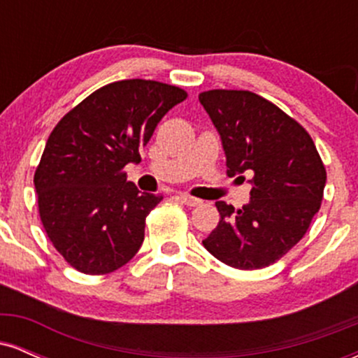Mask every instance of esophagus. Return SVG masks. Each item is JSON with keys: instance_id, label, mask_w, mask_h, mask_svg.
Instances as JSON below:
<instances>
[{"instance_id": "34e87169", "label": "esophagus", "mask_w": 358, "mask_h": 358, "mask_svg": "<svg viewBox=\"0 0 358 358\" xmlns=\"http://www.w3.org/2000/svg\"><path fill=\"white\" fill-rule=\"evenodd\" d=\"M178 199L182 200V202H183L185 205H188V207H196V205L202 203V200H200V199H195V196L188 195V193H180Z\"/></svg>"}]
</instances>
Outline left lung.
Listing matches in <instances>:
<instances>
[{
	"label": "left lung",
	"instance_id": "left-lung-1",
	"mask_svg": "<svg viewBox=\"0 0 358 358\" xmlns=\"http://www.w3.org/2000/svg\"><path fill=\"white\" fill-rule=\"evenodd\" d=\"M219 131L229 176H252L250 200L236 210L217 202V227L205 249L236 269L274 264L303 239L320 210L327 170L310 134L278 106L249 90L199 96Z\"/></svg>",
	"mask_w": 358,
	"mask_h": 358
}]
</instances>
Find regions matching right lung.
I'll use <instances>...</instances> for the list:
<instances>
[{
	"label": "right lung",
	"instance_id": "right-lung-1",
	"mask_svg": "<svg viewBox=\"0 0 358 358\" xmlns=\"http://www.w3.org/2000/svg\"><path fill=\"white\" fill-rule=\"evenodd\" d=\"M176 85L117 80L97 89L53 127L35 171L38 212L53 248L84 274H108L129 262L145 241L148 213L163 195L139 192L124 166L173 106Z\"/></svg>",
	"mask_w": 358,
	"mask_h": 358
}]
</instances>
